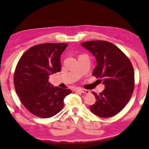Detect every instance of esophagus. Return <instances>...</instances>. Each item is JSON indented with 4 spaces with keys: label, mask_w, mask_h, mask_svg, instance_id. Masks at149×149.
I'll return each mask as SVG.
<instances>
[{
    "label": "esophagus",
    "mask_w": 149,
    "mask_h": 149,
    "mask_svg": "<svg viewBox=\"0 0 149 149\" xmlns=\"http://www.w3.org/2000/svg\"><path fill=\"white\" fill-rule=\"evenodd\" d=\"M76 91L82 93H85V94H89V93H90V91L89 90L81 89V88H77V89H76Z\"/></svg>",
    "instance_id": "34e87169"
}]
</instances>
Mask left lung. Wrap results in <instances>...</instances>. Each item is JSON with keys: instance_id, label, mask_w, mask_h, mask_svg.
<instances>
[{"instance_id": "obj_1", "label": "left lung", "mask_w": 149, "mask_h": 149, "mask_svg": "<svg viewBox=\"0 0 149 149\" xmlns=\"http://www.w3.org/2000/svg\"><path fill=\"white\" fill-rule=\"evenodd\" d=\"M95 57L97 65L93 75L101 81L105 89L97 95L90 107L93 114L102 118L119 113L129 102L134 89V70L125 54L114 44L105 41L81 43Z\"/></svg>"}]
</instances>
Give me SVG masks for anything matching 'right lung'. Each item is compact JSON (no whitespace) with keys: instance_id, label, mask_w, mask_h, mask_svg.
I'll use <instances>...</instances> for the list:
<instances>
[{"instance_id":"right-lung-1","label":"right lung","mask_w":149,"mask_h":149,"mask_svg":"<svg viewBox=\"0 0 149 149\" xmlns=\"http://www.w3.org/2000/svg\"><path fill=\"white\" fill-rule=\"evenodd\" d=\"M67 43H44L30 48L20 58L14 72L17 95L30 112L42 118H50L64 107L69 89L54 87L49 76L61 71L60 56Z\"/></svg>"}]
</instances>
